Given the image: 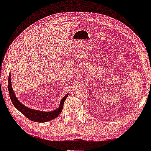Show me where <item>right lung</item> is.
I'll return each instance as SVG.
<instances>
[{"label": "right lung", "mask_w": 151, "mask_h": 151, "mask_svg": "<svg viewBox=\"0 0 151 151\" xmlns=\"http://www.w3.org/2000/svg\"><path fill=\"white\" fill-rule=\"evenodd\" d=\"M8 89H9L10 99H11L14 106L28 119H29L32 121L36 122H46L50 121L58 116L60 113L63 111L64 102H65L66 98H67L68 95H69V93H67L66 96H64V98L60 101L58 108L53 111L47 112V111H41L29 108L20 102L19 100L15 96V93H14L13 88H12L11 74L10 73L9 75V80H8Z\"/></svg>", "instance_id": "right-lung-1"}]
</instances>
